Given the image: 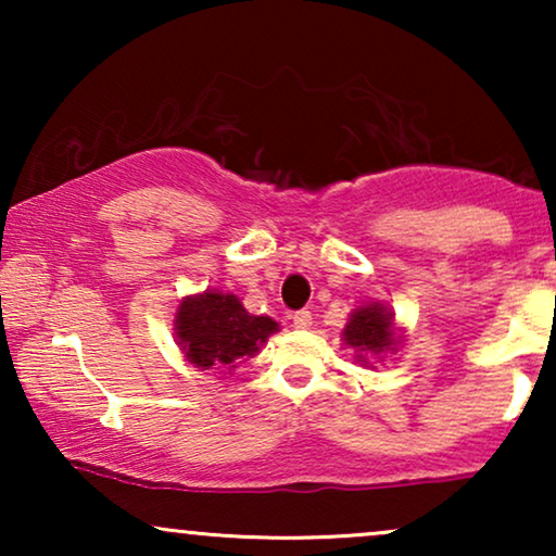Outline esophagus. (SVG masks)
<instances>
[{
	"mask_svg": "<svg viewBox=\"0 0 556 556\" xmlns=\"http://www.w3.org/2000/svg\"><path fill=\"white\" fill-rule=\"evenodd\" d=\"M311 311H295L293 314V326L295 329H301V331H306V329H311Z\"/></svg>",
	"mask_w": 556,
	"mask_h": 556,
	"instance_id": "1",
	"label": "esophagus"
}]
</instances>
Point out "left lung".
Wrapping results in <instances>:
<instances>
[{"instance_id": "left-lung-1", "label": "left lung", "mask_w": 556, "mask_h": 556, "mask_svg": "<svg viewBox=\"0 0 556 556\" xmlns=\"http://www.w3.org/2000/svg\"><path fill=\"white\" fill-rule=\"evenodd\" d=\"M341 341L354 349L356 362L369 367L371 362H384L387 354L397 352L405 344V333L394 324V311L387 303L371 301L349 314Z\"/></svg>"}]
</instances>
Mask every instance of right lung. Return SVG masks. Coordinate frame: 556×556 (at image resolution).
<instances>
[{"instance_id":"obj_1","label":"right lung","mask_w":556,"mask_h":556,"mask_svg":"<svg viewBox=\"0 0 556 556\" xmlns=\"http://www.w3.org/2000/svg\"><path fill=\"white\" fill-rule=\"evenodd\" d=\"M280 329L270 316H255L235 293L185 295L174 314V339L197 369H235L253 359Z\"/></svg>"}]
</instances>
